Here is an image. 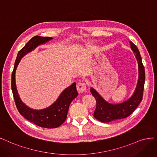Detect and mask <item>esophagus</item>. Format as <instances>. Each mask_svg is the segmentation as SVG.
<instances>
[{"label":"esophagus","mask_w":157,"mask_h":157,"mask_svg":"<svg viewBox=\"0 0 157 157\" xmlns=\"http://www.w3.org/2000/svg\"><path fill=\"white\" fill-rule=\"evenodd\" d=\"M86 85L84 83H79L77 85V90L78 93H83L86 90Z\"/></svg>","instance_id":"esophagus-1"}]
</instances>
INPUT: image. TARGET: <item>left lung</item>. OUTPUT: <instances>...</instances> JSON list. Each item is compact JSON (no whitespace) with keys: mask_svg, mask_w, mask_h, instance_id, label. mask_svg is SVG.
<instances>
[{"mask_svg":"<svg viewBox=\"0 0 157 157\" xmlns=\"http://www.w3.org/2000/svg\"><path fill=\"white\" fill-rule=\"evenodd\" d=\"M130 45L138 64V83L132 95L121 103L111 104L107 102L94 88L91 87L90 89V93L97 101L94 117L102 123H109L128 117L142 100L145 79V68L138 48L131 41H130Z\"/></svg>","mask_w":157,"mask_h":157,"instance_id":"8db88e82","label":"left lung"}]
</instances>
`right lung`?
Returning a JSON list of instances; mask_svg holds the SVG:
<instances>
[{
  "mask_svg": "<svg viewBox=\"0 0 157 157\" xmlns=\"http://www.w3.org/2000/svg\"><path fill=\"white\" fill-rule=\"evenodd\" d=\"M52 40H53L52 37L40 36L33 37L19 52L12 74V90L19 112L31 122L47 128H57L67 119L70 104L78 95L76 84L74 82L68 87L66 88L60 93L56 101L49 107L42 109H34L23 103L19 97L16 83V71L20 60L25 55L33 51L38 45L44 44Z\"/></svg>",
  "mask_w": 157,
  "mask_h": 157,
  "instance_id": "obj_1",
  "label": "right lung"
}]
</instances>
